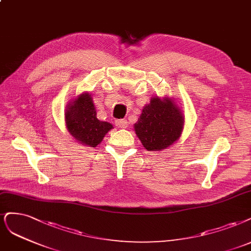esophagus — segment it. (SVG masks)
Masks as SVG:
<instances>
[{"mask_svg":"<svg viewBox=\"0 0 251 251\" xmlns=\"http://www.w3.org/2000/svg\"><path fill=\"white\" fill-rule=\"evenodd\" d=\"M115 125H116V126H118V127H120V128H126V127H127V122H126V120H125V119L116 120Z\"/></svg>","mask_w":251,"mask_h":251,"instance_id":"34e87169","label":"esophagus"}]
</instances>
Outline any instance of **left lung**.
<instances>
[{
	"instance_id": "left-lung-1",
	"label": "left lung",
	"mask_w": 251,
	"mask_h": 251,
	"mask_svg": "<svg viewBox=\"0 0 251 251\" xmlns=\"http://www.w3.org/2000/svg\"><path fill=\"white\" fill-rule=\"evenodd\" d=\"M184 124L183 110L175 99L153 97L143 107L134 129L145 150L161 151L178 140Z\"/></svg>"
}]
</instances>
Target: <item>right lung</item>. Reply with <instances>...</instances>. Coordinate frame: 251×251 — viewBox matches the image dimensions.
I'll list each match as a JSON object with an SVG mask.
<instances>
[{"instance_id": "obj_1", "label": "right lung", "mask_w": 251, "mask_h": 251, "mask_svg": "<svg viewBox=\"0 0 251 251\" xmlns=\"http://www.w3.org/2000/svg\"><path fill=\"white\" fill-rule=\"evenodd\" d=\"M67 131L75 139L88 148H97L113 128L110 123L97 117V110L89 92H83L68 102L64 112Z\"/></svg>"}]
</instances>
